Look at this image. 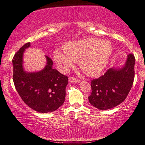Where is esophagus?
<instances>
[{"label": "esophagus", "instance_id": "obj_1", "mask_svg": "<svg viewBox=\"0 0 145 145\" xmlns=\"http://www.w3.org/2000/svg\"><path fill=\"white\" fill-rule=\"evenodd\" d=\"M68 80H69L70 82H72V83H74V82H78L80 81L78 79H76L75 78H73L72 77H70L69 78H68Z\"/></svg>", "mask_w": 145, "mask_h": 145}]
</instances>
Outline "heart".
<instances>
[{
	"label": "heart",
	"instance_id": "1",
	"mask_svg": "<svg viewBox=\"0 0 145 145\" xmlns=\"http://www.w3.org/2000/svg\"><path fill=\"white\" fill-rule=\"evenodd\" d=\"M63 52H54V60L62 72H67L78 61L86 74L95 77L100 74L111 57L112 46L109 41L97 38H84L70 41L63 46Z\"/></svg>",
	"mask_w": 145,
	"mask_h": 145
}]
</instances>
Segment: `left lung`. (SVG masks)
Wrapping results in <instances>:
<instances>
[{
    "label": "left lung",
    "mask_w": 145,
    "mask_h": 145,
    "mask_svg": "<svg viewBox=\"0 0 145 145\" xmlns=\"http://www.w3.org/2000/svg\"><path fill=\"white\" fill-rule=\"evenodd\" d=\"M134 65V56L130 54L121 67L110 68L104 75L91 80L90 104L100 110H107L123 102L133 84Z\"/></svg>",
    "instance_id": "1"
}]
</instances>
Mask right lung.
I'll list each match as a JSON object with an SVG mask.
<instances>
[{"mask_svg":"<svg viewBox=\"0 0 145 145\" xmlns=\"http://www.w3.org/2000/svg\"><path fill=\"white\" fill-rule=\"evenodd\" d=\"M31 46L27 43L14 56L13 82L23 101L34 111L47 113L63 104L68 84L67 76L53 69V62L45 56L46 65L38 72H27L24 68V54Z\"/></svg>","mask_w":145,"mask_h":145,"instance_id":"1","label":"right lung"}]
</instances>
